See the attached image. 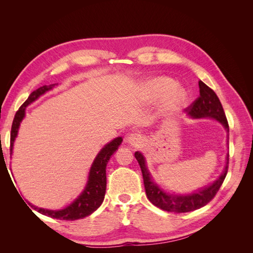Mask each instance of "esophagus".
Here are the masks:
<instances>
[{
    "label": "esophagus",
    "instance_id": "34e87169",
    "mask_svg": "<svg viewBox=\"0 0 253 253\" xmlns=\"http://www.w3.org/2000/svg\"><path fill=\"white\" fill-rule=\"evenodd\" d=\"M126 141L131 145H139L142 142V137L140 134L133 133V134L127 135Z\"/></svg>",
    "mask_w": 253,
    "mask_h": 253
}]
</instances>
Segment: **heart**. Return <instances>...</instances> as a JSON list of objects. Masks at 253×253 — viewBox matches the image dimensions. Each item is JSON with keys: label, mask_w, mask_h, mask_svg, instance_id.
<instances>
[{"label": "heart", "mask_w": 253, "mask_h": 253, "mask_svg": "<svg viewBox=\"0 0 253 253\" xmlns=\"http://www.w3.org/2000/svg\"><path fill=\"white\" fill-rule=\"evenodd\" d=\"M175 86L176 83L171 78L154 77L145 83V96L151 102L163 98V111L172 113L177 111L186 100L185 90Z\"/></svg>", "instance_id": "obj_1"}]
</instances>
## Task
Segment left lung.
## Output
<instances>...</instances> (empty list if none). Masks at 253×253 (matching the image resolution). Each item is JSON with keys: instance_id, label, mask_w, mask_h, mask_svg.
<instances>
[{"instance_id": "1", "label": "left lung", "mask_w": 253, "mask_h": 253, "mask_svg": "<svg viewBox=\"0 0 253 253\" xmlns=\"http://www.w3.org/2000/svg\"><path fill=\"white\" fill-rule=\"evenodd\" d=\"M200 86V97L187 108V112L190 117L192 118H213L219 121L224 126L226 131L229 133V126L224 112L223 106L219 101L218 97L214 93L208 85L203 81L198 82ZM135 157L138 162L142 172L143 183L145 193L149 201L158 208L168 212L175 213H185L194 211L206 206L211 202L214 196L216 195L220 186L223 185L225 177L228 172L229 154L227 155V164L223 173L219 177L214 181L212 185L206 187L202 190H198L194 193L186 195H177L167 193L160 188L157 183L153 180L147 166H145V159L140 152H135Z\"/></svg>"}]
</instances>
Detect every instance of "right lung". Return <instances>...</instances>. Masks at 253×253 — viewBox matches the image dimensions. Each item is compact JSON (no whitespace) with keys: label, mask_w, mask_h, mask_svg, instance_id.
<instances>
[{"label":"right lung","mask_w":253,"mask_h":253,"mask_svg":"<svg viewBox=\"0 0 253 253\" xmlns=\"http://www.w3.org/2000/svg\"><path fill=\"white\" fill-rule=\"evenodd\" d=\"M55 84H50V85H44L40 88L34 90L32 94L29 95L27 100L23 103L18 112L16 113V116L13 118L12 126H11V133H10V156L12 154V148L13 142L16 140V137L18 135V131L20 127L21 121L25 117V109L26 106L30 103H33L37 100L41 95L46 93L47 90L55 87ZM122 142L121 137H117L108 144H105L101 149V151L98 153L96 156L93 165L90 167L88 179L85 188L82 191V193L76 198V200L66 208L61 210H48L43 208H38L36 206H33L38 212L44 214V215L58 218L62 220H75L83 218L89 214L96 211L99 207L101 206L106 190V165H108L111 156L114 154L119 145Z\"/></svg>","instance_id":"add662e5"}]
</instances>
